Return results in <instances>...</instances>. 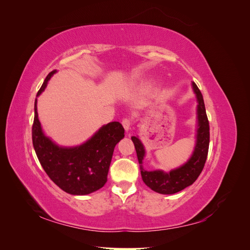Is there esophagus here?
<instances>
[{
    "label": "esophagus",
    "instance_id": "obj_1",
    "mask_svg": "<svg viewBox=\"0 0 250 250\" xmlns=\"http://www.w3.org/2000/svg\"><path fill=\"white\" fill-rule=\"evenodd\" d=\"M122 125H123V127H124V129H125L126 131H128V130L130 129V127H131V125H132V121H131L129 118H125V119L122 120Z\"/></svg>",
    "mask_w": 250,
    "mask_h": 250
}]
</instances>
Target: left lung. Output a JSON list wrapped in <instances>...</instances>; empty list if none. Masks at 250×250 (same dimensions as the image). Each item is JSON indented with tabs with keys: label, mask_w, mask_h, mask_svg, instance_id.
<instances>
[{
	"label": "left lung",
	"mask_w": 250,
	"mask_h": 250,
	"mask_svg": "<svg viewBox=\"0 0 250 250\" xmlns=\"http://www.w3.org/2000/svg\"><path fill=\"white\" fill-rule=\"evenodd\" d=\"M194 93L197 98V134H196V145L194 152L185 165L174 169L170 172H164L162 170L146 171L143 168V160L145 156V149L138 137H131L137 151L138 160L140 163L141 175L143 181L151 190L160 194H175L187 187L191 186L198 178L206 164L208 145H209V125L204 106L203 97L196 83H192Z\"/></svg>",
	"instance_id": "8db88e82"
}]
</instances>
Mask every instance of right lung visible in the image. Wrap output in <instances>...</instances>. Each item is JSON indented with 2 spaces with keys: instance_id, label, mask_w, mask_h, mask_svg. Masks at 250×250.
I'll use <instances>...</instances> for the list:
<instances>
[{
  "instance_id": "add662e5",
  "label": "right lung",
  "mask_w": 250,
  "mask_h": 250,
  "mask_svg": "<svg viewBox=\"0 0 250 250\" xmlns=\"http://www.w3.org/2000/svg\"><path fill=\"white\" fill-rule=\"evenodd\" d=\"M56 70L49 73L37 96L46 88ZM34 103L32 142L37 158L51 180L72 195H87L101 188L107 181L108 169L117 144L124 138L119 122L102 126L92 138L76 147L58 146L44 135Z\"/></svg>"
}]
</instances>
